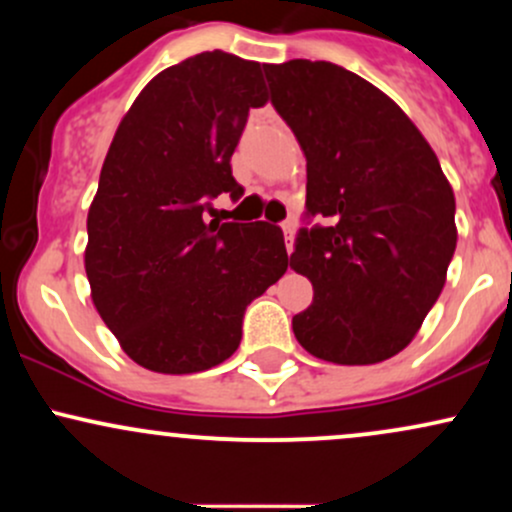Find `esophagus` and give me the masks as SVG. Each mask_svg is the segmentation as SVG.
<instances>
[{"label": "esophagus", "instance_id": "obj_1", "mask_svg": "<svg viewBox=\"0 0 512 512\" xmlns=\"http://www.w3.org/2000/svg\"><path fill=\"white\" fill-rule=\"evenodd\" d=\"M281 231H284V238H286V250H293V233H296V226H293V221H284L281 223Z\"/></svg>", "mask_w": 512, "mask_h": 512}]
</instances>
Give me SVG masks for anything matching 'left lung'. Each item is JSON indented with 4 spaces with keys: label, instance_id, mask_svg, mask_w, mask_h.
<instances>
[{
    "label": "left lung",
    "instance_id": "obj_1",
    "mask_svg": "<svg viewBox=\"0 0 512 512\" xmlns=\"http://www.w3.org/2000/svg\"><path fill=\"white\" fill-rule=\"evenodd\" d=\"M276 113L308 161L291 269L313 303L293 315L308 354L368 366L399 354L438 301L457 245L455 195L424 134L380 88L332 62L267 64Z\"/></svg>",
    "mask_w": 512,
    "mask_h": 512
}]
</instances>
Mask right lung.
I'll return each mask as SVG.
<instances>
[{"label": "right lung", "instance_id": "add662e5", "mask_svg": "<svg viewBox=\"0 0 512 512\" xmlns=\"http://www.w3.org/2000/svg\"><path fill=\"white\" fill-rule=\"evenodd\" d=\"M260 62L214 50L156 74L122 117L88 209L86 276L98 315L134 363L185 375L238 349L245 308L289 267L267 221H207L243 197L231 173Z\"/></svg>", "mask_w": 512, "mask_h": 512}]
</instances>
